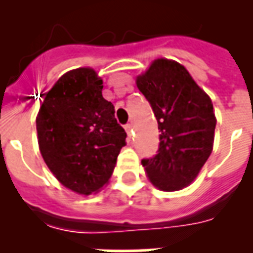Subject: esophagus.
Listing matches in <instances>:
<instances>
[{
  "label": "esophagus",
  "mask_w": 253,
  "mask_h": 253,
  "mask_svg": "<svg viewBox=\"0 0 253 253\" xmlns=\"http://www.w3.org/2000/svg\"><path fill=\"white\" fill-rule=\"evenodd\" d=\"M125 130H126L127 135H128V138H131V135H132V125H130V123H128V125H126V126H125Z\"/></svg>",
  "instance_id": "esophagus-1"
}]
</instances>
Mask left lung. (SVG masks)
<instances>
[{"mask_svg":"<svg viewBox=\"0 0 253 253\" xmlns=\"http://www.w3.org/2000/svg\"><path fill=\"white\" fill-rule=\"evenodd\" d=\"M136 86L152 106L160 130L159 154L142 160L148 180L176 192L196 180L214 146L216 118L208 93L184 65L155 59L136 76Z\"/></svg>","mask_w":253,"mask_h":253,"instance_id":"8db88e82","label":"left lung"}]
</instances>
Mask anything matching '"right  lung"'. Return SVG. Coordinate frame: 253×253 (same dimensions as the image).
Segmentation results:
<instances>
[{
	"instance_id": "right-lung-1",
	"label": "right lung",
	"mask_w": 253,
	"mask_h": 253,
	"mask_svg": "<svg viewBox=\"0 0 253 253\" xmlns=\"http://www.w3.org/2000/svg\"><path fill=\"white\" fill-rule=\"evenodd\" d=\"M102 87L90 67L68 71L45 93L37 115L42 158L61 185L81 196L109 182L126 146V132Z\"/></svg>"
}]
</instances>
